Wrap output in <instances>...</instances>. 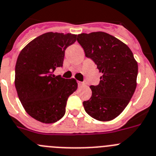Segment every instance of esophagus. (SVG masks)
<instances>
[{
	"mask_svg": "<svg viewBox=\"0 0 156 156\" xmlns=\"http://www.w3.org/2000/svg\"><path fill=\"white\" fill-rule=\"evenodd\" d=\"M78 86H79V87L83 86V85H85V82H81V81H78Z\"/></svg>",
	"mask_w": 156,
	"mask_h": 156,
	"instance_id": "esophagus-1",
	"label": "esophagus"
}]
</instances>
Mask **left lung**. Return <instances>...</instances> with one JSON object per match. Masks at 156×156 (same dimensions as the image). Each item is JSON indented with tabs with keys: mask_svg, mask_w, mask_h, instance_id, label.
<instances>
[{
	"mask_svg": "<svg viewBox=\"0 0 156 156\" xmlns=\"http://www.w3.org/2000/svg\"><path fill=\"white\" fill-rule=\"evenodd\" d=\"M77 40L102 74L99 85L90 86V99L83 102L85 112L99 121L113 120L125 109L137 86L138 67L132 51L104 32L81 33Z\"/></svg>",
	"mask_w": 156,
	"mask_h": 156,
	"instance_id": "left-lung-1",
	"label": "left lung"
}]
</instances>
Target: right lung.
<instances>
[{
  "mask_svg": "<svg viewBox=\"0 0 156 156\" xmlns=\"http://www.w3.org/2000/svg\"><path fill=\"white\" fill-rule=\"evenodd\" d=\"M76 37L71 33H44L28 43L18 57L17 93L26 113L38 121L52 123L62 118L68 97L78 88L75 78L53 74L63 66L66 48Z\"/></svg>",
  "mask_w": 156,
  "mask_h": 156,
  "instance_id": "add662e5",
  "label": "right lung"
}]
</instances>
